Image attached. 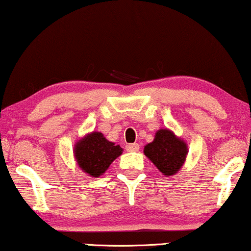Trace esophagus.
Here are the masks:
<instances>
[{
	"instance_id": "obj_1",
	"label": "esophagus",
	"mask_w": 251,
	"mask_h": 251,
	"mask_svg": "<svg viewBox=\"0 0 251 251\" xmlns=\"http://www.w3.org/2000/svg\"><path fill=\"white\" fill-rule=\"evenodd\" d=\"M139 148H140L139 144L126 145V151H139Z\"/></svg>"
}]
</instances>
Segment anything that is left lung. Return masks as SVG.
Returning <instances> with one entry per match:
<instances>
[{"label":"left lung","mask_w":251,"mask_h":251,"mask_svg":"<svg viewBox=\"0 0 251 251\" xmlns=\"http://www.w3.org/2000/svg\"><path fill=\"white\" fill-rule=\"evenodd\" d=\"M144 153L163 175H175L188 155V146L168 128L155 133L154 141L146 145Z\"/></svg>","instance_id":"8db88e82"}]
</instances>
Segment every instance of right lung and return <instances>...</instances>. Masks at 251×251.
<instances>
[{
  "label": "right lung",
  "mask_w": 251,
  "mask_h": 251,
  "mask_svg": "<svg viewBox=\"0 0 251 251\" xmlns=\"http://www.w3.org/2000/svg\"><path fill=\"white\" fill-rule=\"evenodd\" d=\"M122 153L123 148L107 140L100 132L87 134L76 142L74 148L77 166L91 177L103 175Z\"/></svg>",
  "instance_id": "right-lung-1"
}]
</instances>
